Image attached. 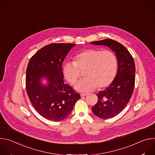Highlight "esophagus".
I'll list each match as a JSON object with an SVG mask.
<instances>
[{
  "mask_svg": "<svg viewBox=\"0 0 155 155\" xmlns=\"http://www.w3.org/2000/svg\"><path fill=\"white\" fill-rule=\"evenodd\" d=\"M87 95V94L86 93H80V96H81V97H84L85 96H86Z\"/></svg>",
  "mask_w": 155,
  "mask_h": 155,
  "instance_id": "esophagus-1",
  "label": "esophagus"
}]
</instances>
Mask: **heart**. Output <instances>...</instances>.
<instances>
[{"label":"heart","instance_id":"1","mask_svg":"<svg viewBox=\"0 0 155 155\" xmlns=\"http://www.w3.org/2000/svg\"><path fill=\"white\" fill-rule=\"evenodd\" d=\"M74 62H66L63 67L65 78L75 84L84 71L86 78L75 86V90L84 93L90 92L111 84L117 72L118 61L115 54L110 50L91 48L85 50L74 57Z\"/></svg>","mask_w":155,"mask_h":155}]
</instances>
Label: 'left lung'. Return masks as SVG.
<instances>
[{
	"instance_id": "1",
	"label": "left lung",
	"mask_w": 155,
	"mask_h": 155,
	"mask_svg": "<svg viewBox=\"0 0 155 155\" xmlns=\"http://www.w3.org/2000/svg\"><path fill=\"white\" fill-rule=\"evenodd\" d=\"M92 45H104L115 53L118 71L114 81L97 94L98 101L91 109L102 119L113 118L119 114L129 102L135 84L136 68L134 59L121 43L112 39L91 41Z\"/></svg>"
}]
</instances>
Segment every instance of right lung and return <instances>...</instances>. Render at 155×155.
Wrapping results in <instances>:
<instances>
[{"label":"right lung","mask_w":155,"mask_h":155,"mask_svg":"<svg viewBox=\"0 0 155 155\" xmlns=\"http://www.w3.org/2000/svg\"><path fill=\"white\" fill-rule=\"evenodd\" d=\"M73 43H52L38 50L30 59L26 86L30 101L43 118L59 121L71 113L80 98L72 87L64 83L62 63Z\"/></svg>","instance_id":"add662e5"}]
</instances>
